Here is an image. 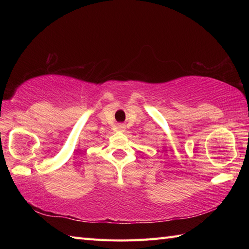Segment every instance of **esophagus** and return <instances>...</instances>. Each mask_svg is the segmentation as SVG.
Wrapping results in <instances>:
<instances>
[{
    "instance_id": "1",
    "label": "esophagus",
    "mask_w": 249,
    "mask_h": 249,
    "mask_svg": "<svg viewBox=\"0 0 249 249\" xmlns=\"http://www.w3.org/2000/svg\"><path fill=\"white\" fill-rule=\"evenodd\" d=\"M125 129H126V127L124 124H118L115 126V130H118V131H125Z\"/></svg>"
}]
</instances>
